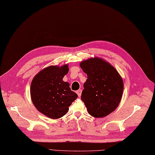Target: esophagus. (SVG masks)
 <instances>
[{
	"instance_id": "34e87169",
	"label": "esophagus",
	"mask_w": 155,
	"mask_h": 155,
	"mask_svg": "<svg viewBox=\"0 0 155 155\" xmlns=\"http://www.w3.org/2000/svg\"><path fill=\"white\" fill-rule=\"evenodd\" d=\"M81 93H82V90H78L77 91V94L78 97H80L81 96Z\"/></svg>"
}]
</instances>
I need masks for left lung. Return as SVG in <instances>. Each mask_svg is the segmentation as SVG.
I'll use <instances>...</instances> for the list:
<instances>
[{"mask_svg":"<svg viewBox=\"0 0 155 155\" xmlns=\"http://www.w3.org/2000/svg\"><path fill=\"white\" fill-rule=\"evenodd\" d=\"M80 66L87 74L81 100L91 116L102 118L117 109L122 96L124 84L118 71L100 58L82 61Z\"/></svg>","mask_w":155,"mask_h":155,"instance_id":"8db88e82","label":"left lung"}]
</instances>
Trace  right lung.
<instances>
[{
    "label": "right lung",
    "instance_id": "1",
    "mask_svg": "<svg viewBox=\"0 0 155 155\" xmlns=\"http://www.w3.org/2000/svg\"><path fill=\"white\" fill-rule=\"evenodd\" d=\"M68 65L46 67L35 75L31 84V97L36 109L52 119L63 117L78 95L71 91L63 78L69 72Z\"/></svg>",
    "mask_w": 155,
    "mask_h": 155
}]
</instances>
